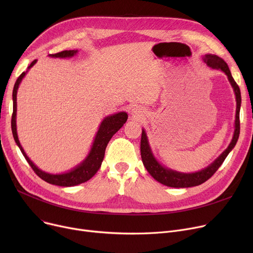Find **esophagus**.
I'll use <instances>...</instances> for the list:
<instances>
[{
  "label": "esophagus",
  "mask_w": 253,
  "mask_h": 253,
  "mask_svg": "<svg viewBox=\"0 0 253 253\" xmlns=\"http://www.w3.org/2000/svg\"><path fill=\"white\" fill-rule=\"evenodd\" d=\"M131 115L136 119H140L143 117V112L141 111L139 106H134V108H132L131 110Z\"/></svg>",
  "instance_id": "34e87169"
}]
</instances>
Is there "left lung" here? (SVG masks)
<instances>
[{
	"mask_svg": "<svg viewBox=\"0 0 253 253\" xmlns=\"http://www.w3.org/2000/svg\"><path fill=\"white\" fill-rule=\"evenodd\" d=\"M203 61L209 66V68L213 70H219L222 73H224L228 77L229 82L235 92L236 96V102H237V108H236V118H235V130L233 138L229 144V147L225 149L220 156L215 159L214 162H212L209 166L206 168L197 171L192 172V173H183V172H178L176 170H172L170 168L165 167L159 162L155 158L152 149L150 147L149 139L145 133L144 129H142L141 133V140H140V153H141V159L142 163L148 170L149 173L160 183L167 185L170 188H191L196 187V185L201 184L205 182L207 179H209L212 175H213L216 170L220 167V165L223 163L224 159L230 154V152L234 149L236 145L239 134H240V108H241V92L240 88L235 82L234 78L232 77L231 71L229 66L222 58L218 57L214 54H205L203 56Z\"/></svg>",
	"mask_w": 253,
	"mask_h": 253,
	"instance_id": "obj_1",
	"label": "left lung"
}]
</instances>
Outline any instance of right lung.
Here are the masks:
<instances>
[{
  "label": "right lung",
  "instance_id": "add662e5",
  "mask_svg": "<svg viewBox=\"0 0 253 253\" xmlns=\"http://www.w3.org/2000/svg\"><path fill=\"white\" fill-rule=\"evenodd\" d=\"M77 53H78V50H65V51L56 53V54H50L48 56L53 57V58H71V57L75 56ZM36 62H37V59H35L29 65L28 71L23 72L18 77V79L15 82L14 88H13V93H12L13 114H12V120H11V128H12L13 137H14V140H15L16 144L18 145V148L20 149L22 155L24 156L25 160L28 161V163L31 165V167L33 168V170L36 172V174L39 177H41L43 180L47 181L48 183L59 185V187H74V185H78L80 183H83V182L89 180L98 171V169L101 166L102 160H103L106 145H108L109 141L111 140V138L113 137V135L116 133V132L126 123L127 119H128V115L125 112H120V113L105 117L99 125L97 133L94 137V140H93L92 147H91L90 152L88 153L87 157L81 163L77 165L76 167H74L73 169H71L70 171L63 172V173H59V174H51V173H48V172L41 170L33 163V161L28 157V155L25 154L24 150L22 149L21 144L19 142V139H18L17 128H16L17 90L22 81V79L24 78L26 73L29 72V70L32 69L33 66L36 64Z\"/></svg>",
  "mask_w": 253,
  "mask_h": 253
}]
</instances>
